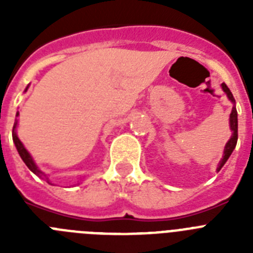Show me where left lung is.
Returning a JSON list of instances; mask_svg holds the SVG:
<instances>
[{
    "label": "left lung",
    "mask_w": 253,
    "mask_h": 253,
    "mask_svg": "<svg viewBox=\"0 0 253 253\" xmlns=\"http://www.w3.org/2000/svg\"><path fill=\"white\" fill-rule=\"evenodd\" d=\"M222 88L223 91H224L225 93H227L228 99L231 100L232 102H236V100H234L233 95H232L231 90L228 88L227 84H222ZM229 123H231V129L232 131H233V134H232L231 139L228 140V143L225 144V148H224V156H223L222 161L219 162V166H218V171H220V169H222L223 166H224V163L227 162V160L229 158V156L232 154V152H233V149L236 148V144H237V139H238V119H237V110H236V106H233V109H232V113H231V118H229Z\"/></svg>",
    "instance_id": "obj_1"
}]
</instances>
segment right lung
I'll return each mask as SVG.
<instances>
[{"label":"right lung","mask_w":253,"mask_h":253,"mask_svg":"<svg viewBox=\"0 0 253 253\" xmlns=\"http://www.w3.org/2000/svg\"><path fill=\"white\" fill-rule=\"evenodd\" d=\"M26 90H28V88H26ZM17 115H19V111H17V114H16V116ZM16 124H17V119H15V124H13V129H12V139H13V143H15V146H16V149H17V152H19L20 157L22 158V161L25 162V165L29 167V169H30L31 172H34L35 175L39 176V177H42V178L45 177L46 178L45 173H44V172H42L39 169H38V166L34 163V161H33L31 156L29 154V152L26 151L25 147L22 146V143L20 142V139L17 138V134H16V131H15ZM46 180H48V178H46ZM48 182H49V181H48Z\"/></svg>","instance_id":"right-lung-1"}]
</instances>
